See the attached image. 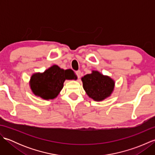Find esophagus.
Returning a JSON list of instances; mask_svg holds the SVG:
<instances>
[{
    "label": "esophagus",
    "mask_w": 155,
    "mask_h": 155,
    "mask_svg": "<svg viewBox=\"0 0 155 155\" xmlns=\"http://www.w3.org/2000/svg\"><path fill=\"white\" fill-rule=\"evenodd\" d=\"M81 72L80 71H77L76 72V74H77L78 78H79L81 77Z\"/></svg>",
    "instance_id": "1"
}]
</instances>
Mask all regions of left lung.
<instances>
[{"label": "left lung", "instance_id": "left-lung-1", "mask_svg": "<svg viewBox=\"0 0 155 155\" xmlns=\"http://www.w3.org/2000/svg\"><path fill=\"white\" fill-rule=\"evenodd\" d=\"M83 88L90 98L95 101H101L110 97L114 87V81L108 76L93 71L82 77Z\"/></svg>", "mask_w": 155, "mask_h": 155}]
</instances>
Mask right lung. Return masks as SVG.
Masks as SVG:
<instances>
[{
    "mask_svg": "<svg viewBox=\"0 0 155 155\" xmlns=\"http://www.w3.org/2000/svg\"><path fill=\"white\" fill-rule=\"evenodd\" d=\"M77 78L71 69L64 70L57 65H53L42 73L37 72L32 74L30 87L36 96L45 100L53 99L62 90L65 80Z\"/></svg>",
    "mask_w": 155,
    "mask_h": 155,
    "instance_id": "right-lung-1",
    "label": "right lung"
}]
</instances>
